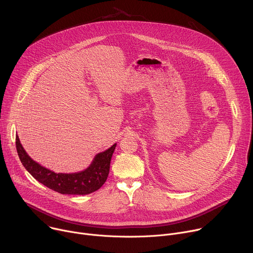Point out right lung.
Here are the masks:
<instances>
[{
  "label": "right lung",
  "mask_w": 253,
  "mask_h": 253,
  "mask_svg": "<svg viewBox=\"0 0 253 253\" xmlns=\"http://www.w3.org/2000/svg\"><path fill=\"white\" fill-rule=\"evenodd\" d=\"M16 147L19 158L28 172L40 183L61 194L86 195L98 190L107 180L110 162L116 144L96 155L92 164L79 173H55L30 158L16 136Z\"/></svg>",
  "instance_id": "obj_1"
}]
</instances>
